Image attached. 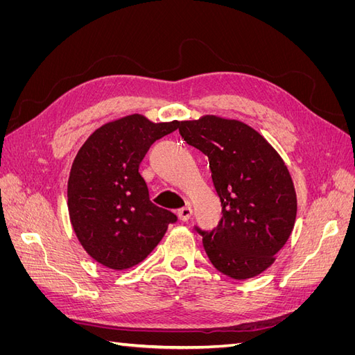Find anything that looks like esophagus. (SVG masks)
Masks as SVG:
<instances>
[{"instance_id": "34e87169", "label": "esophagus", "mask_w": 355, "mask_h": 355, "mask_svg": "<svg viewBox=\"0 0 355 355\" xmlns=\"http://www.w3.org/2000/svg\"><path fill=\"white\" fill-rule=\"evenodd\" d=\"M178 216H179V219H180L182 222H188V220L191 219V216H192V209H191L189 206L179 209V211H178Z\"/></svg>"}]
</instances>
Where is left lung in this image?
<instances>
[{
    "instance_id": "left-lung-1",
    "label": "left lung",
    "mask_w": 355,
    "mask_h": 355,
    "mask_svg": "<svg viewBox=\"0 0 355 355\" xmlns=\"http://www.w3.org/2000/svg\"><path fill=\"white\" fill-rule=\"evenodd\" d=\"M178 127L188 145L207 155L222 204L216 228L194 227L210 262L234 280L263 272L286 244L296 219V192L283 159L241 121L209 115Z\"/></svg>"
}]
</instances>
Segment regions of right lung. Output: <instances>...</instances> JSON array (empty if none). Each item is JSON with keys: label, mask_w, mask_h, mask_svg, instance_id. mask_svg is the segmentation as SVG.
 I'll return each instance as SVG.
<instances>
[{"label": "right lung", "mask_w": 355, "mask_h": 355, "mask_svg": "<svg viewBox=\"0 0 355 355\" xmlns=\"http://www.w3.org/2000/svg\"><path fill=\"white\" fill-rule=\"evenodd\" d=\"M178 125L128 115L98 128L73 159L68 182L73 231L85 252L111 270L142 262L178 220L149 200L139 173L151 145Z\"/></svg>", "instance_id": "1"}]
</instances>
